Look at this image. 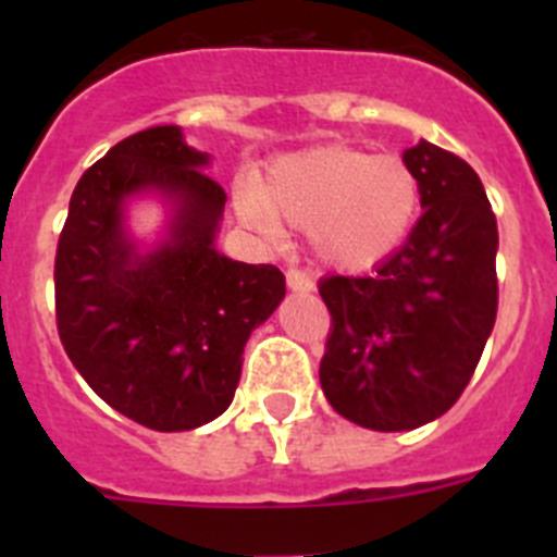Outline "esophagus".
Masks as SVG:
<instances>
[{
	"mask_svg": "<svg viewBox=\"0 0 557 557\" xmlns=\"http://www.w3.org/2000/svg\"><path fill=\"white\" fill-rule=\"evenodd\" d=\"M287 287L295 289V293H312L314 282H312V278H309L307 273H304V270L289 268L287 270Z\"/></svg>",
	"mask_w": 557,
	"mask_h": 557,
	"instance_id": "1",
	"label": "esophagus"
}]
</instances>
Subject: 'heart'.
Masks as SVG:
<instances>
[{
	"instance_id": "b5f03b06",
	"label": "heart",
	"mask_w": 557,
	"mask_h": 557,
	"mask_svg": "<svg viewBox=\"0 0 557 557\" xmlns=\"http://www.w3.org/2000/svg\"><path fill=\"white\" fill-rule=\"evenodd\" d=\"M421 200V178L401 156L332 145L278 161L262 195L243 191L239 211L268 234L278 220L307 231L334 268L368 270L405 245Z\"/></svg>"
}]
</instances>
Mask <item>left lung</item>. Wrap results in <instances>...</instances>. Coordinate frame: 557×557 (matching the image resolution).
Returning a JSON list of instances; mask_svg holds the SVG:
<instances>
[{
    "label": "left lung",
    "instance_id": "8db88e82",
    "mask_svg": "<svg viewBox=\"0 0 557 557\" xmlns=\"http://www.w3.org/2000/svg\"><path fill=\"white\" fill-rule=\"evenodd\" d=\"M405 161L424 189L407 243L373 273L318 284L332 314L321 387L339 416L376 432L416 430L455 405L499 307V231L476 172L430 141Z\"/></svg>",
    "mask_w": 557,
    "mask_h": 557
}]
</instances>
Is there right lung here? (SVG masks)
<instances>
[{
  "instance_id": "obj_1",
  "label": "right lung",
  "mask_w": 557,
  "mask_h": 557,
  "mask_svg": "<svg viewBox=\"0 0 557 557\" xmlns=\"http://www.w3.org/2000/svg\"><path fill=\"white\" fill-rule=\"evenodd\" d=\"M181 127L133 133L83 172L55 253L58 337L91 391L131 421L184 432L223 416L250 332L284 298L275 264L214 250L225 189ZM180 203L173 239L139 257L121 231L131 194Z\"/></svg>"
}]
</instances>
